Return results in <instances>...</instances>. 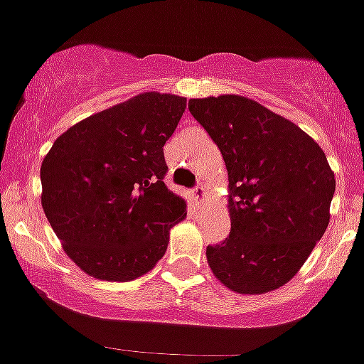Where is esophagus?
Listing matches in <instances>:
<instances>
[{
	"mask_svg": "<svg viewBox=\"0 0 364 364\" xmlns=\"http://www.w3.org/2000/svg\"><path fill=\"white\" fill-rule=\"evenodd\" d=\"M193 198L198 205H203V201L207 200V191L203 186H196L193 191Z\"/></svg>",
	"mask_w": 364,
	"mask_h": 364,
	"instance_id": "1",
	"label": "esophagus"
}]
</instances>
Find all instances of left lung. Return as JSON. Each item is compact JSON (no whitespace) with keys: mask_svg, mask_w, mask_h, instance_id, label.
Listing matches in <instances>:
<instances>
[{"mask_svg":"<svg viewBox=\"0 0 364 364\" xmlns=\"http://www.w3.org/2000/svg\"><path fill=\"white\" fill-rule=\"evenodd\" d=\"M189 111L228 171L226 240L207 247L215 278L237 294L272 292L299 272L329 225L334 171L294 122L242 95L191 99Z\"/></svg>","mask_w":364,"mask_h":364,"instance_id":"left-lung-1","label":"left lung"}]
</instances>
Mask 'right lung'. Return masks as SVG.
<instances>
[{"label": "right lung", "instance_id": "1", "mask_svg": "<svg viewBox=\"0 0 364 364\" xmlns=\"http://www.w3.org/2000/svg\"><path fill=\"white\" fill-rule=\"evenodd\" d=\"M186 97L145 92L63 132L41 166L42 208L67 257L102 282H132L166 253L186 200L164 186L163 146Z\"/></svg>", "mask_w": 364, "mask_h": 364}]
</instances>
